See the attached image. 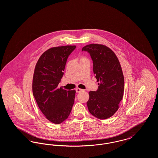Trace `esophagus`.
<instances>
[{
    "mask_svg": "<svg viewBox=\"0 0 158 158\" xmlns=\"http://www.w3.org/2000/svg\"><path fill=\"white\" fill-rule=\"evenodd\" d=\"M83 89H80V88H77L76 89V93H80L81 91H82Z\"/></svg>",
    "mask_w": 158,
    "mask_h": 158,
    "instance_id": "34e87169",
    "label": "esophagus"
}]
</instances>
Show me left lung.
Masks as SVG:
<instances>
[{
    "label": "left lung",
    "instance_id": "1",
    "mask_svg": "<svg viewBox=\"0 0 158 158\" xmlns=\"http://www.w3.org/2000/svg\"><path fill=\"white\" fill-rule=\"evenodd\" d=\"M82 51L90 54L94 73L99 82L98 89L89 92L86 103L89 111L100 120L108 118L118 110L124 94V79L120 62L115 53L105 45L89 44L83 47Z\"/></svg>",
    "mask_w": 158,
    "mask_h": 158
}]
</instances>
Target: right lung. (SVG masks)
Returning <instances> with one entry per match:
<instances>
[{"label": "right lung", "instance_id": "right-lung-1", "mask_svg": "<svg viewBox=\"0 0 158 158\" xmlns=\"http://www.w3.org/2000/svg\"><path fill=\"white\" fill-rule=\"evenodd\" d=\"M75 45L53 47L43 53L36 64L32 81L33 95L47 119L54 124L66 120L72 111L76 91L57 88L69 56Z\"/></svg>", "mask_w": 158, "mask_h": 158}]
</instances>
